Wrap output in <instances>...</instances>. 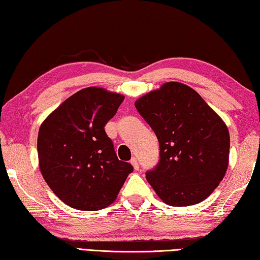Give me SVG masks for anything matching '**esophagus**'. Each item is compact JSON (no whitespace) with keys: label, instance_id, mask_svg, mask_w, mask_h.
<instances>
[{"label":"esophagus","instance_id":"obj_1","mask_svg":"<svg viewBox=\"0 0 260 260\" xmlns=\"http://www.w3.org/2000/svg\"><path fill=\"white\" fill-rule=\"evenodd\" d=\"M131 164L133 165V167H134V170L135 171H139L140 170V165H139V161H138V159H136L135 157H133L131 159Z\"/></svg>","mask_w":260,"mask_h":260}]
</instances>
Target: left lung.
<instances>
[{
	"instance_id": "8db88e82",
	"label": "left lung",
	"mask_w": 260,
	"mask_h": 260,
	"mask_svg": "<svg viewBox=\"0 0 260 260\" xmlns=\"http://www.w3.org/2000/svg\"><path fill=\"white\" fill-rule=\"evenodd\" d=\"M155 132L160 159L147 180L171 206H189L211 195L230 159V132L201 95L181 82H166L136 100Z\"/></svg>"
}]
</instances>
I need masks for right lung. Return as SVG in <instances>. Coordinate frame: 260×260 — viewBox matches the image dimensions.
Returning <instances> with one entry per match:
<instances>
[{
    "instance_id": "obj_1",
    "label": "right lung",
    "mask_w": 260,
    "mask_h": 260,
    "mask_svg": "<svg viewBox=\"0 0 260 260\" xmlns=\"http://www.w3.org/2000/svg\"><path fill=\"white\" fill-rule=\"evenodd\" d=\"M124 99L104 88H83L65 100L40 126L41 174L55 195L73 209L107 208L133 172L129 162L118 159L104 129Z\"/></svg>"
}]
</instances>
